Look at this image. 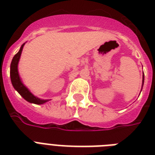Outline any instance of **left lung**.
Masks as SVG:
<instances>
[{
	"label": "left lung",
	"mask_w": 155,
	"mask_h": 155,
	"mask_svg": "<svg viewBox=\"0 0 155 155\" xmlns=\"http://www.w3.org/2000/svg\"><path fill=\"white\" fill-rule=\"evenodd\" d=\"M143 84H144V73H143V75H142V86H143Z\"/></svg>",
	"instance_id": "8db88e82"
}]
</instances>
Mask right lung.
Masks as SVG:
<instances>
[{"label": "right lung", "mask_w": 155, "mask_h": 155, "mask_svg": "<svg viewBox=\"0 0 155 155\" xmlns=\"http://www.w3.org/2000/svg\"><path fill=\"white\" fill-rule=\"evenodd\" d=\"M24 44H25L21 45L18 52L14 56V58L12 60L11 64H10V78H11L12 85L14 86V88L20 94V95L24 99H26L27 102L35 104H43L48 101V99H40L35 96L34 94H32L31 92L24 86V84L21 82V78L19 77L18 64L19 59H20V56H21V51H22V48H23Z\"/></svg>", "instance_id": "1"}]
</instances>
